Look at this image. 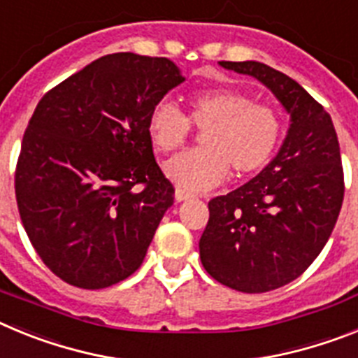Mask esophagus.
<instances>
[{"mask_svg": "<svg viewBox=\"0 0 358 358\" xmlns=\"http://www.w3.org/2000/svg\"><path fill=\"white\" fill-rule=\"evenodd\" d=\"M194 197V194H189V192H186V189L182 188H176V201L182 202L186 201V199H192Z\"/></svg>", "mask_w": 358, "mask_h": 358, "instance_id": "esophagus-1", "label": "esophagus"}]
</instances>
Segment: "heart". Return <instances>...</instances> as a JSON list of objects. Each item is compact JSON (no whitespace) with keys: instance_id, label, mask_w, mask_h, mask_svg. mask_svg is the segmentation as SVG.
Masks as SVG:
<instances>
[{"instance_id":"heart-1","label":"heart","mask_w":358,"mask_h":358,"mask_svg":"<svg viewBox=\"0 0 358 358\" xmlns=\"http://www.w3.org/2000/svg\"><path fill=\"white\" fill-rule=\"evenodd\" d=\"M192 127L202 131V148L182 152L164 164L170 181L192 192L220 185L231 169L236 177L262 170L283 136L276 110L233 87L194 91L188 96V115L166 100L157 102L148 115V136L163 154L182 147Z\"/></svg>"}]
</instances>
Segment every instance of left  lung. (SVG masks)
Segmentation results:
<instances>
[{"mask_svg":"<svg viewBox=\"0 0 358 358\" xmlns=\"http://www.w3.org/2000/svg\"><path fill=\"white\" fill-rule=\"evenodd\" d=\"M220 66L267 85L292 123L258 176L208 202L201 262L229 289L268 292L301 276L330 238L344 199L339 140L330 115L285 73L255 61Z\"/></svg>","mask_w":358,"mask_h":358,"instance_id":"1","label":"left lung"}]
</instances>
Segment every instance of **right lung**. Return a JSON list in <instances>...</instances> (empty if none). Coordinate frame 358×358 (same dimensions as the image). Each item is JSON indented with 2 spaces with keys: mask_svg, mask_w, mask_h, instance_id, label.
<instances>
[{
  "mask_svg": "<svg viewBox=\"0 0 358 358\" xmlns=\"http://www.w3.org/2000/svg\"><path fill=\"white\" fill-rule=\"evenodd\" d=\"M182 80L164 57L110 53L37 103L15 201L36 252L69 285L106 289L143 262L176 192L154 157L148 115Z\"/></svg>",
  "mask_w": 358,
  "mask_h": 358,
  "instance_id": "1",
  "label": "right lung"
}]
</instances>
